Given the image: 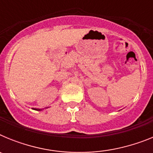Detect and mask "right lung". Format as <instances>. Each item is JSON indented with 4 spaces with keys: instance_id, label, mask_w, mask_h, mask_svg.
<instances>
[{
    "instance_id": "obj_1",
    "label": "right lung",
    "mask_w": 153,
    "mask_h": 153,
    "mask_svg": "<svg viewBox=\"0 0 153 153\" xmlns=\"http://www.w3.org/2000/svg\"><path fill=\"white\" fill-rule=\"evenodd\" d=\"M36 110H38V111H40V110H41V109H36Z\"/></svg>"
}]
</instances>
